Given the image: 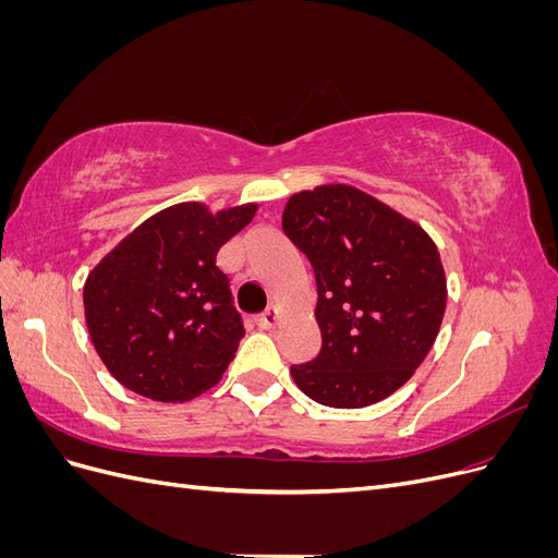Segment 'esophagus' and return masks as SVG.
Masks as SVG:
<instances>
[{
  "mask_svg": "<svg viewBox=\"0 0 558 558\" xmlns=\"http://www.w3.org/2000/svg\"><path fill=\"white\" fill-rule=\"evenodd\" d=\"M258 326H260L263 330H272V328L277 326V310L269 307L267 312H263V314L258 316Z\"/></svg>",
  "mask_w": 558,
  "mask_h": 558,
  "instance_id": "34e87169",
  "label": "esophagus"
}]
</instances>
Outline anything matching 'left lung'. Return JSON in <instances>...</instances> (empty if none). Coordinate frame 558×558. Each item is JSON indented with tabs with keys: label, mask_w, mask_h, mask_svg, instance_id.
<instances>
[{
	"label": "left lung",
	"mask_w": 558,
	"mask_h": 558,
	"mask_svg": "<svg viewBox=\"0 0 558 558\" xmlns=\"http://www.w3.org/2000/svg\"><path fill=\"white\" fill-rule=\"evenodd\" d=\"M283 232L316 275L318 356L293 365L318 404L359 410L408 381L424 363L447 310V277L430 234L347 183L286 202Z\"/></svg>",
	"instance_id": "8db88e82"
}]
</instances>
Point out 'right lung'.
<instances>
[{
	"label": "right lung",
	"instance_id": "add662e5",
	"mask_svg": "<svg viewBox=\"0 0 558 558\" xmlns=\"http://www.w3.org/2000/svg\"><path fill=\"white\" fill-rule=\"evenodd\" d=\"M258 205L209 211L181 202L154 214L83 283L97 356L116 381L158 402H185L223 377L244 337L216 253Z\"/></svg>",
	"mask_w": 558,
	"mask_h": 558
}]
</instances>
